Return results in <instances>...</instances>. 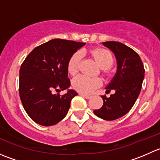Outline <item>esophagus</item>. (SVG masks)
<instances>
[{"label":"esophagus","mask_w":160,"mask_h":160,"mask_svg":"<svg viewBox=\"0 0 160 160\" xmlns=\"http://www.w3.org/2000/svg\"><path fill=\"white\" fill-rule=\"evenodd\" d=\"M80 94L81 95V96H83L84 98H86V99H90V98H91V96H90V95L85 94V93H80Z\"/></svg>","instance_id":"34e87169"}]
</instances>
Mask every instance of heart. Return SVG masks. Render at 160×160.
<instances>
[{"mask_svg":"<svg viewBox=\"0 0 160 160\" xmlns=\"http://www.w3.org/2000/svg\"><path fill=\"white\" fill-rule=\"evenodd\" d=\"M90 54L93 56L98 65L104 72H107L112 64L113 59L110 52L104 49H94L90 51ZM81 55L80 52H76L70 56L67 64V70L71 75L74 76L78 72L80 69ZM101 81L97 77H88L80 75L75 77L72 80V86L78 91L83 93H90L95 89L99 88Z\"/></svg>","mask_w":160,"mask_h":160,"instance_id":"obj_1","label":"heart"}]
</instances>
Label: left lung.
Wrapping results in <instances>:
<instances>
[{
    "label": "left lung",
    "instance_id": "8db88e82",
    "mask_svg": "<svg viewBox=\"0 0 160 160\" xmlns=\"http://www.w3.org/2000/svg\"><path fill=\"white\" fill-rule=\"evenodd\" d=\"M103 45L114 52L117 59V72L106 88V93L111 90L114 93L109 98L101 96L102 107L93 113L104 120L113 121L126 114L133 107L141 91L145 69L138 53L123 43L109 41Z\"/></svg>",
    "mask_w": 160,
    "mask_h": 160
}]
</instances>
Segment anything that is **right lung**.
Instances as JSON below:
<instances>
[{
	"mask_svg": "<svg viewBox=\"0 0 160 160\" xmlns=\"http://www.w3.org/2000/svg\"><path fill=\"white\" fill-rule=\"evenodd\" d=\"M85 43L55 38L37 46L27 56L19 71V95L31 118L43 126L57 124L65 118L71 100L78 93L70 86L67 64L70 56Z\"/></svg>",
	"mask_w": 160,
	"mask_h": 160,
	"instance_id": "obj_1",
	"label": "right lung"
}]
</instances>
